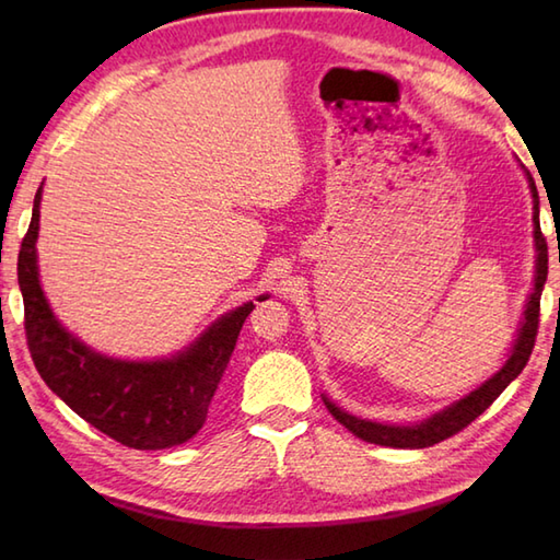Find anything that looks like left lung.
<instances>
[{
    "label": "left lung",
    "mask_w": 560,
    "mask_h": 560,
    "mask_svg": "<svg viewBox=\"0 0 560 560\" xmlns=\"http://www.w3.org/2000/svg\"><path fill=\"white\" fill-rule=\"evenodd\" d=\"M527 183H529L532 205H534L532 207V223H534V249H537V259H534V287H532V293L527 299L525 313H522L517 337L513 341V347H510L508 361L498 368V371L489 380H483L477 389H471L469 395H464L462 399L452 401L450 407L431 413L428 419L409 423V425L361 419V416L349 413L347 409L337 407V404L331 401L327 395H323V401L329 409V413L335 416V419L343 428H349L355 438L365 440V443L399 447V450L431 447V445L440 443V440L459 433L462 428H467L474 419H477V416H481L498 397H501V392L522 373V368L527 365L532 349H534V339H537L541 291L546 283V273H549V249H546V237L541 235V229H539V192H537V185H534L529 173H527Z\"/></svg>",
    "instance_id": "obj_1"
}]
</instances>
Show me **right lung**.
I'll return each instance as SVG.
<instances>
[{
	"instance_id": "obj_1",
	"label": "right lung",
	"mask_w": 560,
	"mask_h": 560,
	"mask_svg": "<svg viewBox=\"0 0 560 560\" xmlns=\"http://www.w3.org/2000/svg\"><path fill=\"white\" fill-rule=\"evenodd\" d=\"M43 185L33 199V217L19 253V289L26 311V339L45 385L71 411L101 433L135 450H165L187 443L205 425L223 371L229 368L247 301L221 315L201 335L168 359H113L59 323L45 299L38 271ZM269 295H257L265 301Z\"/></svg>"
}]
</instances>
